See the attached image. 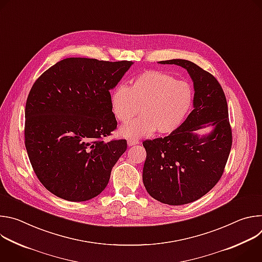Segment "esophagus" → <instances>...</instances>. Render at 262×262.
<instances>
[{"label": "esophagus", "instance_id": "esophagus-1", "mask_svg": "<svg viewBox=\"0 0 262 262\" xmlns=\"http://www.w3.org/2000/svg\"><path fill=\"white\" fill-rule=\"evenodd\" d=\"M137 144H139V141H138V140H133V139L127 140V145H128V146H135V145H137Z\"/></svg>", "mask_w": 262, "mask_h": 262}]
</instances>
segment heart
<instances>
[{"instance_id":"heart-1","label":"heart","mask_w":262,"mask_h":262,"mask_svg":"<svg viewBox=\"0 0 262 262\" xmlns=\"http://www.w3.org/2000/svg\"><path fill=\"white\" fill-rule=\"evenodd\" d=\"M111 108L117 120L127 122L140 110L139 118L124 124V138L149 136L155 130L168 135L176 130L188 115L193 102L191 86L171 74L148 70L136 77L128 87L118 85L111 93Z\"/></svg>"}]
</instances>
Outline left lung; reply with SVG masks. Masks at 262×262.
Segmentation results:
<instances>
[{"mask_svg":"<svg viewBox=\"0 0 262 262\" xmlns=\"http://www.w3.org/2000/svg\"><path fill=\"white\" fill-rule=\"evenodd\" d=\"M181 66L194 83V110L184 122L165 138L143 142L146 161L145 189L169 205L194 202L220 180L232 145L227 100L216 79L195 63L172 59L159 62ZM207 134H198L203 128Z\"/></svg>","mask_w":262,"mask_h":262,"instance_id":"1","label":"left lung"}]
</instances>
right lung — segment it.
Returning <instances> with one entry per match:
<instances>
[{
  "label": "right lung",
  "mask_w": 262,
  "mask_h": 262,
  "mask_svg": "<svg viewBox=\"0 0 262 262\" xmlns=\"http://www.w3.org/2000/svg\"><path fill=\"white\" fill-rule=\"evenodd\" d=\"M132 61L67 58L37 79L27 98L25 144L45 188L72 202L99 195L126 140L102 141L117 126L111 108L114 89Z\"/></svg>",
  "instance_id": "add662e5"
}]
</instances>
